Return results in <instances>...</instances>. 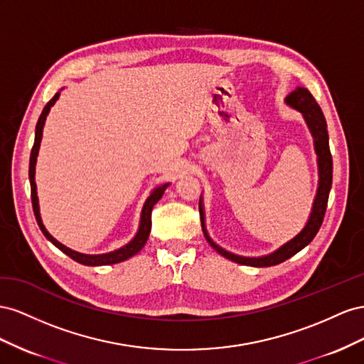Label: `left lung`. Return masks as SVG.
I'll return each mask as SVG.
<instances>
[{"label": "left lung", "mask_w": 364, "mask_h": 364, "mask_svg": "<svg viewBox=\"0 0 364 364\" xmlns=\"http://www.w3.org/2000/svg\"><path fill=\"white\" fill-rule=\"evenodd\" d=\"M285 103L288 107H291L293 109L302 114V117L314 140V151L317 154V168H318V186H317L316 198L313 203V209H311L305 227L293 237V240L282 244L272 253L257 256V257H250V256H240L232 252H227L225 248L220 247L212 240L209 236V232H207L205 228L204 204H203V196H200L201 227H203V233L205 236L207 242H209L210 247H213L221 256L230 259V261L236 264L250 265V267H272V265L284 262L287 259L299 253L302 248H305L311 241H313L321 223H323L328 198H329V191L332 186V157L329 151L326 120L313 95H311V92L304 87H297L293 92H289V95L285 97Z\"/></svg>", "instance_id": "1"}]
</instances>
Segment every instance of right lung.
Here are the masks:
<instances>
[{
  "instance_id": "add662e5",
  "label": "right lung",
  "mask_w": 364,
  "mask_h": 364,
  "mask_svg": "<svg viewBox=\"0 0 364 364\" xmlns=\"http://www.w3.org/2000/svg\"><path fill=\"white\" fill-rule=\"evenodd\" d=\"M60 96V91H58L56 95L53 96L47 105L44 107L43 112H41V116L38 119L36 123V131H35V143H33V148H32V154H30V166H28V178H30V189H32V205H33V212H35V218L38 221V225L41 228V232L44 233V236L47 240L53 244L55 247H58L60 252H64L67 256H70L73 261H76L82 265H88V267H100V265H112V264H119L127 261V259L132 257L134 255H137L141 248L146 244L149 233H151V212H152V207L160 201V198L163 196L164 191L168 189V186L171 183H164L157 186V188L152 189V192L149 193L148 200L144 201L143 204V209H141V215H140V224L137 228V233L136 236L132 237V240L124 244L123 247L117 248V250L109 252V253H102V255H85V253H79L71 250V248L65 247L64 244H60L58 240H55L53 236H51L47 228L43 223V218H41V212H39V200H38V192H36V181H35V171H36V160H38V154H39V148H41V140H43V129H44V124L47 120L48 112L51 109V107L55 105Z\"/></svg>"
}]
</instances>
